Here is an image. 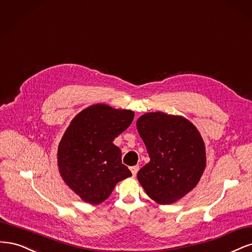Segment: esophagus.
<instances>
[{
    "instance_id": "esophagus-1",
    "label": "esophagus",
    "mask_w": 252,
    "mask_h": 252,
    "mask_svg": "<svg viewBox=\"0 0 252 252\" xmlns=\"http://www.w3.org/2000/svg\"><path fill=\"white\" fill-rule=\"evenodd\" d=\"M129 169H131L132 175H133V176H136V175H137V173H138V169H139V166H138V165H135V166H132V167L129 168Z\"/></svg>"
}]
</instances>
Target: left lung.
Returning a JSON list of instances; mask_svg holds the SVG:
<instances>
[{
    "mask_svg": "<svg viewBox=\"0 0 252 252\" xmlns=\"http://www.w3.org/2000/svg\"><path fill=\"white\" fill-rule=\"evenodd\" d=\"M136 126L151 158L138 181L158 204H172L196 188L204 173L203 138L189 120L163 112L145 113Z\"/></svg>",
    "mask_w": 252,
    "mask_h": 252,
    "instance_id": "obj_1",
    "label": "left lung"
}]
</instances>
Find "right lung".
I'll use <instances>...</instances> for the list:
<instances>
[{"instance_id":"right-lung-1","label":"right lung","mask_w":252,"mask_h":252,"mask_svg":"<svg viewBox=\"0 0 252 252\" xmlns=\"http://www.w3.org/2000/svg\"><path fill=\"white\" fill-rule=\"evenodd\" d=\"M134 115L131 110L96 103L79 112L63 135L58 150L60 174L84 202L100 204L119 181L132 176L113 141Z\"/></svg>"}]
</instances>
